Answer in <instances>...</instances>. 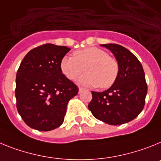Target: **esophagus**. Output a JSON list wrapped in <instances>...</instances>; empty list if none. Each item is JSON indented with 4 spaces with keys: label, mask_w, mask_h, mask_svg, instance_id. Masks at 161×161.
<instances>
[{
    "label": "esophagus",
    "mask_w": 161,
    "mask_h": 161,
    "mask_svg": "<svg viewBox=\"0 0 161 161\" xmlns=\"http://www.w3.org/2000/svg\"><path fill=\"white\" fill-rule=\"evenodd\" d=\"M79 92H82V91H84V88H82V87H79Z\"/></svg>",
    "instance_id": "1"
}]
</instances>
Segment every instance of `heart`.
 <instances>
[{
    "mask_svg": "<svg viewBox=\"0 0 161 161\" xmlns=\"http://www.w3.org/2000/svg\"><path fill=\"white\" fill-rule=\"evenodd\" d=\"M74 57L65 56L60 62V68L66 78L75 80L85 69L87 73L78 79L82 86H100L107 88L117 79L119 66L114 58L108 56L104 50L95 47L77 50Z\"/></svg>",
    "mask_w": 161,
    "mask_h": 161,
    "instance_id": "1",
    "label": "heart"
}]
</instances>
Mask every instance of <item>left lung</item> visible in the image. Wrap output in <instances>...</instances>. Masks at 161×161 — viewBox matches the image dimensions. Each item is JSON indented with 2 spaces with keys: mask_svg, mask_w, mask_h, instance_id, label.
Here are the masks:
<instances>
[{
  "mask_svg": "<svg viewBox=\"0 0 161 161\" xmlns=\"http://www.w3.org/2000/svg\"><path fill=\"white\" fill-rule=\"evenodd\" d=\"M100 46L112 52L119 71L108 90L92 92L88 108L96 119L108 125H121L135 119L144 107L147 93L144 71L140 61L125 47L116 44Z\"/></svg>",
  "mask_w": 161,
  "mask_h": 161,
  "instance_id": "1",
  "label": "left lung"
}]
</instances>
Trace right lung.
<instances>
[{
  "label": "right lung",
  "instance_id": "add662e5",
  "mask_svg": "<svg viewBox=\"0 0 161 161\" xmlns=\"http://www.w3.org/2000/svg\"><path fill=\"white\" fill-rule=\"evenodd\" d=\"M70 50L46 44L31 50L16 75L17 108L31 128L54 130L63 123L68 102L79 88L62 74L60 62Z\"/></svg>",
  "mask_w": 161,
  "mask_h": 161
}]
</instances>
